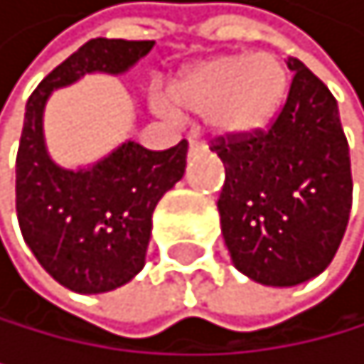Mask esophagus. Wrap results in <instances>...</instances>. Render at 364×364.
I'll return each instance as SVG.
<instances>
[{
  "label": "esophagus",
  "instance_id": "obj_1",
  "mask_svg": "<svg viewBox=\"0 0 364 364\" xmlns=\"http://www.w3.org/2000/svg\"><path fill=\"white\" fill-rule=\"evenodd\" d=\"M207 148H205V143L200 141H196V139H189V157H196V154H203Z\"/></svg>",
  "mask_w": 364,
  "mask_h": 364
}]
</instances>
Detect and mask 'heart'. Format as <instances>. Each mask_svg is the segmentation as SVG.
<instances>
[{"label":"heart","instance_id":"1","mask_svg":"<svg viewBox=\"0 0 364 364\" xmlns=\"http://www.w3.org/2000/svg\"><path fill=\"white\" fill-rule=\"evenodd\" d=\"M287 86L274 54H218L184 68L168 84L166 100L184 114L205 116L216 136L248 139L271 127Z\"/></svg>","mask_w":364,"mask_h":364}]
</instances>
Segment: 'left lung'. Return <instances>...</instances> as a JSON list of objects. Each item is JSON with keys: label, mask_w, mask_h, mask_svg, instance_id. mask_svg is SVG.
Instances as JSON below:
<instances>
[{"label": "left lung", "mask_w": 364, "mask_h": 364, "mask_svg": "<svg viewBox=\"0 0 364 364\" xmlns=\"http://www.w3.org/2000/svg\"><path fill=\"white\" fill-rule=\"evenodd\" d=\"M287 102L269 132L218 139L225 166L221 232L237 271L267 287H294L331 264L351 212V159L338 102L289 56Z\"/></svg>", "instance_id": "1"}]
</instances>
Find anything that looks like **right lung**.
Masks as SVG:
<instances>
[{"label": "right lung", "mask_w": 364, "mask_h": 364, "mask_svg": "<svg viewBox=\"0 0 364 364\" xmlns=\"http://www.w3.org/2000/svg\"><path fill=\"white\" fill-rule=\"evenodd\" d=\"M154 41L93 38L33 90L15 161V210L26 246L58 285L77 294L118 289L146 267L152 212L182 180L186 141L152 152L125 141L88 166L52 159L43 116L54 90L86 75H125Z\"/></svg>", "instance_id": "1"}]
</instances>
